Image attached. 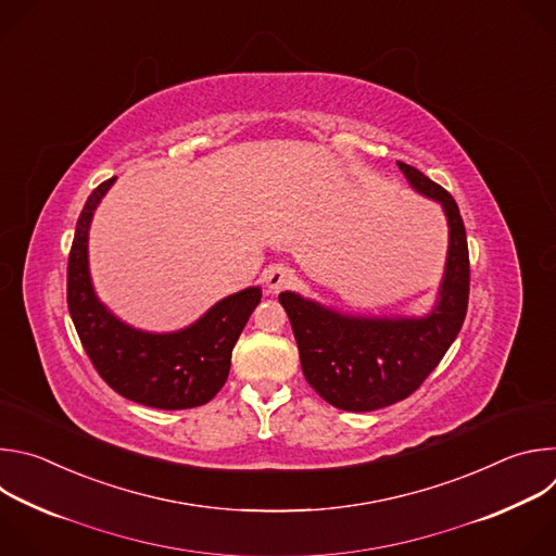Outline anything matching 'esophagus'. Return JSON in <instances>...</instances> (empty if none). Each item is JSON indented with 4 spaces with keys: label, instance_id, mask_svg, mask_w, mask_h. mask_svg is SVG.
I'll return each mask as SVG.
<instances>
[{
    "label": "esophagus",
    "instance_id": "1",
    "mask_svg": "<svg viewBox=\"0 0 556 556\" xmlns=\"http://www.w3.org/2000/svg\"><path fill=\"white\" fill-rule=\"evenodd\" d=\"M294 281V270H290L288 266H270L266 270V286L270 292H279L283 288H288Z\"/></svg>",
    "mask_w": 556,
    "mask_h": 556
}]
</instances>
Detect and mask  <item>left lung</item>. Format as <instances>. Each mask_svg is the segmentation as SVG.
I'll use <instances>...</instances> for the list:
<instances>
[{
    "label": "left lung",
    "instance_id": "obj_1",
    "mask_svg": "<svg viewBox=\"0 0 556 556\" xmlns=\"http://www.w3.org/2000/svg\"><path fill=\"white\" fill-rule=\"evenodd\" d=\"M412 187L442 204L448 257L438 305L422 319L345 316L294 292H281L301 369L321 399L343 412H374L409 395L455 341L468 307L470 264L466 230L453 195L412 165L399 163Z\"/></svg>",
    "mask_w": 556,
    "mask_h": 556
}]
</instances>
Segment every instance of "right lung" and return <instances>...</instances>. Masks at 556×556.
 Returning a JSON list of instances; mask_svg holds the SVG:
<instances>
[{"mask_svg": "<svg viewBox=\"0 0 556 556\" xmlns=\"http://www.w3.org/2000/svg\"><path fill=\"white\" fill-rule=\"evenodd\" d=\"M116 178L101 182L78 215L67 257V309L99 376L123 399L153 409L206 405L224 387L230 354L262 301L247 288L215 303L200 321L174 334L134 330L97 299L88 273V228Z\"/></svg>", "mask_w": 556, "mask_h": 556, "instance_id": "obj_1", "label": "right lung"}]
</instances>
